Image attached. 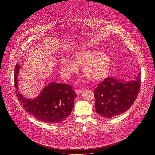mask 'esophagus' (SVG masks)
<instances>
[{
  "instance_id": "34e87169",
  "label": "esophagus",
  "mask_w": 155,
  "mask_h": 155,
  "mask_svg": "<svg viewBox=\"0 0 155 155\" xmlns=\"http://www.w3.org/2000/svg\"><path fill=\"white\" fill-rule=\"evenodd\" d=\"M82 91L81 89H75V92L77 95L80 94L81 93H82Z\"/></svg>"
}]
</instances>
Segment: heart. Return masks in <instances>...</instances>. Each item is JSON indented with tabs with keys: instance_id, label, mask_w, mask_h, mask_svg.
<instances>
[{
	"instance_id": "1",
	"label": "heart",
	"mask_w": 155,
	"mask_h": 155,
	"mask_svg": "<svg viewBox=\"0 0 155 155\" xmlns=\"http://www.w3.org/2000/svg\"><path fill=\"white\" fill-rule=\"evenodd\" d=\"M73 62L68 59L61 61V68L64 74L69 77L72 73L77 72L76 66H82V71L89 81L100 82L104 79L109 73L111 61L104 53L97 50H85L76 52Z\"/></svg>"
}]
</instances>
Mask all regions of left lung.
<instances>
[{
	"mask_svg": "<svg viewBox=\"0 0 155 155\" xmlns=\"http://www.w3.org/2000/svg\"><path fill=\"white\" fill-rule=\"evenodd\" d=\"M141 73L136 81L124 83L114 78L103 80L94 91L96 112L110 118L128 110L135 102L141 85Z\"/></svg>",
	"mask_w": 155,
	"mask_h": 155,
	"instance_id": "8db88e82",
	"label": "left lung"
}]
</instances>
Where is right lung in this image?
Segmentation results:
<instances>
[{
    "mask_svg": "<svg viewBox=\"0 0 155 155\" xmlns=\"http://www.w3.org/2000/svg\"><path fill=\"white\" fill-rule=\"evenodd\" d=\"M20 66L15 68V94L23 109L35 119L45 123H61L70 114L76 97L72 87L66 84L51 83L35 99L24 97L18 89V73Z\"/></svg>",
    "mask_w": 155,
    "mask_h": 155,
    "instance_id": "add662e5",
    "label": "right lung"
}]
</instances>
